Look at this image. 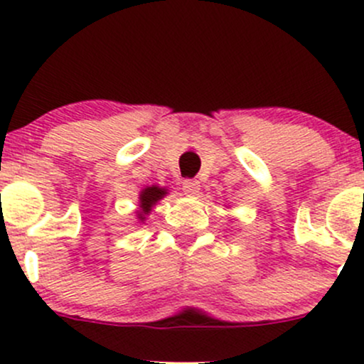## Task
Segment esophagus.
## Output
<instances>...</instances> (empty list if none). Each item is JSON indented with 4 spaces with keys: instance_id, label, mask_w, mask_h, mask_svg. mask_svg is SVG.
Wrapping results in <instances>:
<instances>
[{
    "instance_id": "34e87169",
    "label": "esophagus",
    "mask_w": 364,
    "mask_h": 364,
    "mask_svg": "<svg viewBox=\"0 0 364 364\" xmlns=\"http://www.w3.org/2000/svg\"><path fill=\"white\" fill-rule=\"evenodd\" d=\"M183 190H185L186 195H196L200 190V183L196 179H185L183 181Z\"/></svg>"
}]
</instances>
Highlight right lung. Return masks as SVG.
Segmentation results:
<instances>
[{
  "label": "right lung",
  "mask_w": 364,
  "mask_h": 364,
  "mask_svg": "<svg viewBox=\"0 0 364 364\" xmlns=\"http://www.w3.org/2000/svg\"><path fill=\"white\" fill-rule=\"evenodd\" d=\"M166 193H168V191H166L164 188H159V186L145 188L140 195V207L144 208V212H149L150 207H152L157 200H161ZM140 219H145L144 214H140Z\"/></svg>",
  "instance_id": "add662e5"
}]
</instances>
